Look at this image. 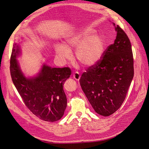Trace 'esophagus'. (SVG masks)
<instances>
[{
  "label": "esophagus",
  "instance_id": "34e87169",
  "mask_svg": "<svg viewBox=\"0 0 149 149\" xmlns=\"http://www.w3.org/2000/svg\"><path fill=\"white\" fill-rule=\"evenodd\" d=\"M73 78H74L76 80L79 81L81 78V75L78 72H75L73 74Z\"/></svg>",
  "mask_w": 149,
  "mask_h": 149
}]
</instances>
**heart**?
<instances>
[{
  "instance_id": "1",
  "label": "heart",
  "mask_w": 149,
  "mask_h": 149,
  "mask_svg": "<svg viewBox=\"0 0 149 149\" xmlns=\"http://www.w3.org/2000/svg\"><path fill=\"white\" fill-rule=\"evenodd\" d=\"M95 30L90 28L81 29L70 35L65 41V46L57 44L56 54L62 62L71 58L70 50L75 49V58L84 67H91L102 58L105 43L100 35H94Z\"/></svg>"
}]
</instances>
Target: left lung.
Listing matches in <instances>:
<instances>
[{
  "label": "left lung",
  "mask_w": 149,
  "mask_h": 149,
  "mask_svg": "<svg viewBox=\"0 0 149 149\" xmlns=\"http://www.w3.org/2000/svg\"><path fill=\"white\" fill-rule=\"evenodd\" d=\"M115 29L114 43L104 52L103 59L82 73L79 80L92 108L103 116H109L120 108L134 76L130 41L119 26Z\"/></svg>",
  "instance_id": "obj_1"
}]
</instances>
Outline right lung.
Returning a JSON list of instances; mask_svg holds the SVG:
<instances>
[{
	"label": "right lung",
	"instance_id": "add662e5",
	"mask_svg": "<svg viewBox=\"0 0 149 149\" xmlns=\"http://www.w3.org/2000/svg\"><path fill=\"white\" fill-rule=\"evenodd\" d=\"M20 52L19 46L15 43L10 68L13 84L26 106L41 120L49 122L60 120L67 108L63 87L71 75L70 68H52L44 63L37 76L27 78L16 58Z\"/></svg>",
	"mask_w": 149,
	"mask_h": 149
}]
</instances>
